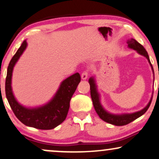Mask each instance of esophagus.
Masks as SVG:
<instances>
[{
	"instance_id": "obj_1",
	"label": "esophagus",
	"mask_w": 159,
	"mask_h": 159,
	"mask_svg": "<svg viewBox=\"0 0 159 159\" xmlns=\"http://www.w3.org/2000/svg\"><path fill=\"white\" fill-rule=\"evenodd\" d=\"M89 76V70H85L81 74V78L83 80H86Z\"/></svg>"
}]
</instances>
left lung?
I'll use <instances>...</instances> for the list:
<instances>
[{
  "label": "left lung",
  "instance_id": "1",
  "mask_svg": "<svg viewBox=\"0 0 159 159\" xmlns=\"http://www.w3.org/2000/svg\"><path fill=\"white\" fill-rule=\"evenodd\" d=\"M127 44H128V47L133 49L137 51V52L139 54H142V55L144 56L148 59L150 64H152L150 62V58H149V55L147 52L145 48H144V46L142 45H141L139 43L137 42L135 39H130L127 41ZM153 70V68H152ZM89 84H90V90H91V97L92 102H93V107L96 112L97 113V114L99 115V116L100 117V119H102L103 121H106L110 124H112L113 125H116V126H123V125H127L129 123H130L131 121H134L135 119H136L139 117H140L141 116H142L144 113L148 111V109L150 107V104H151L152 99H150V102L148 103V105L144 107V109H142V111H138V112L130 113V114H123V115H113L111 113H107V111H105L102 107L100 102H99V95L97 93V86H96L95 81L93 77H91L89 79Z\"/></svg>",
  "mask_w": 159,
  "mask_h": 159
}]
</instances>
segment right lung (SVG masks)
Masks as SVG:
<instances>
[{"mask_svg":"<svg viewBox=\"0 0 159 159\" xmlns=\"http://www.w3.org/2000/svg\"><path fill=\"white\" fill-rule=\"evenodd\" d=\"M26 46L27 43L24 40L9 62L5 83L6 96L13 113L23 124L40 130H51L66 119L70 99L81 81V77L79 73H76L65 80L54 98L44 106L32 109L22 106L14 97L11 81L14 66Z\"/></svg>","mask_w":159,"mask_h":159,"instance_id":"right-lung-1","label":"right lung"}]
</instances>
